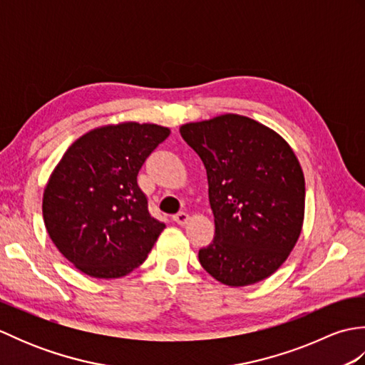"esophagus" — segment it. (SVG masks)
I'll list each match as a JSON object with an SVG mask.
<instances>
[{"instance_id":"1","label":"esophagus","mask_w":365,"mask_h":365,"mask_svg":"<svg viewBox=\"0 0 365 365\" xmlns=\"http://www.w3.org/2000/svg\"><path fill=\"white\" fill-rule=\"evenodd\" d=\"M173 220L177 224H180V226H185V224H188V221H190V215L185 213V212H178L177 215L173 216Z\"/></svg>"}]
</instances>
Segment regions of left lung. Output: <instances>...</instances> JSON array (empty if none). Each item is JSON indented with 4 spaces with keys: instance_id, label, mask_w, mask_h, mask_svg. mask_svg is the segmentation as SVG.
<instances>
[{
    "instance_id": "1",
    "label": "left lung",
    "mask_w": 365,
    "mask_h": 365,
    "mask_svg": "<svg viewBox=\"0 0 365 365\" xmlns=\"http://www.w3.org/2000/svg\"><path fill=\"white\" fill-rule=\"evenodd\" d=\"M180 135L207 169L213 242L199 251L208 274L229 287L269 277L289 257L304 222V174L290 144L240 114L188 122Z\"/></svg>"
}]
</instances>
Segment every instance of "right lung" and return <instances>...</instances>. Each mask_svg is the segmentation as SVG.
I'll list each match as a JSON object with an SVG mask.
<instances>
[{
    "label": "right lung",
    "mask_w": 365,
    "mask_h": 365,
    "mask_svg": "<svg viewBox=\"0 0 365 365\" xmlns=\"http://www.w3.org/2000/svg\"><path fill=\"white\" fill-rule=\"evenodd\" d=\"M169 135L157 123H108L80 136L54 166L42 197L45 229L81 273L127 276L152 251L165 224L147 210L136 177Z\"/></svg>",
    "instance_id": "add662e5"
}]
</instances>
